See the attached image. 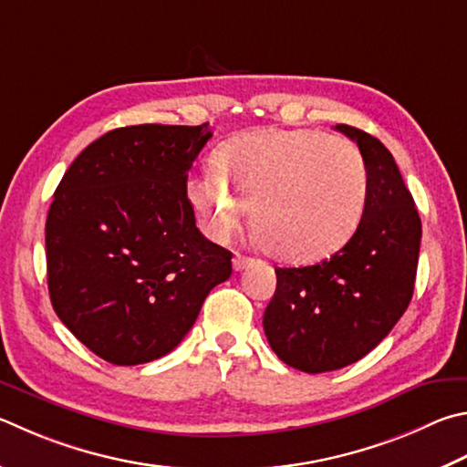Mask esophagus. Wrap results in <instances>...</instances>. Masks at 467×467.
Returning a JSON list of instances; mask_svg holds the SVG:
<instances>
[{
	"instance_id": "esophagus-1",
	"label": "esophagus",
	"mask_w": 467,
	"mask_h": 467,
	"mask_svg": "<svg viewBox=\"0 0 467 467\" xmlns=\"http://www.w3.org/2000/svg\"><path fill=\"white\" fill-rule=\"evenodd\" d=\"M253 263H255V259H253V257H247V255H241V253H236V255L233 257V267H234L236 271L247 269L249 265H253Z\"/></svg>"
}]
</instances>
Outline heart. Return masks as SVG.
<instances>
[{
	"mask_svg": "<svg viewBox=\"0 0 467 467\" xmlns=\"http://www.w3.org/2000/svg\"><path fill=\"white\" fill-rule=\"evenodd\" d=\"M212 171L188 182V198L212 239L239 228L249 206L261 247L287 263L341 249L368 198L359 149L317 130L241 132L214 150Z\"/></svg>",
	"mask_w": 467,
	"mask_h": 467,
	"instance_id": "obj_1",
	"label": "heart"
}]
</instances>
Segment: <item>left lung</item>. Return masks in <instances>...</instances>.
Here are the masks:
<instances>
[{
	"instance_id": "1",
	"label": "left lung",
	"mask_w": 467,
	"mask_h": 467,
	"mask_svg": "<svg viewBox=\"0 0 467 467\" xmlns=\"http://www.w3.org/2000/svg\"><path fill=\"white\" fill-rule=\"evenodd\" d=\"M335 129L358 142L368 169L359 226L330 259L275 267L277 287L263 315L271 349L306 374L351 366L394 328L412 300L422 236L392 152L355 126Z\"/></svg>"
}]
</instances>
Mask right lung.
<instances>
[{"label":"right lung","mask_w":467,"mask_h":467,"mask_svg":"<svg viewBox=\"0 0 467 467\" xmlns=\"http://www.w3.org/2000/svg\"><path fill=\"white\" fill-rule=\"evenodd\" d=\"M212 132L139 124L81 150L47 218L48 294L63 325L114 366L173 351L233 253L198 231L188 171Z\"/></svg>","instance_id":"right-lung-1"}]
</instances>
